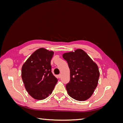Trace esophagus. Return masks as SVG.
Masks as SVG:
<instances>
[{"label": "esophagus", "mask_w": 123, "mask_h": 123, "mask_svg": "<svg viewBox=\"0 0 123 123\" xmlns=\"http://www.w3.org/2000/svg\"><path fill=\"white\" fill-rule=\"evenodd\" d=\"M58 78H59V79H60V78L61 77V74H59V75H58Z\"/></svg>", "instance_id": "esophagus-1"}]
</instances>
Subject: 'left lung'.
<instances>
[{"mask_svg": "<svg viewBox=\"0 0 123 123\" xmlns=\"http://www.w3.org/2000/svg\"><path fill=\"white\" fill-rule=\"evenodd\" d=\"M62 57L70 71V80L66 86L69 95L79 101L88 99L98 84L99 72L97 65L81 49L65 53Z\"/></svg>", "mask_w": 123, "mask_h": 123, "instance_id": "left-lung-1", "label": "left lung"}]
</instances>
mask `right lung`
<instances>
[{
	"instance_id": "right-lung-1",
	"label": "right lung",
	"mask_w": 123,
	"mask_h": 123,
	"mask_svg": "<svg viewBox=\"0 0 123 123\" xmlns=\"http://www.w3.org/2000/svg\"><path fill=\"white\" fill-rule=\"evenodd\" d=\"M54 52L44 48L36 50L24 63L21 78L28 93L36 99H43L51 94L57 79L51 72Z\"/></svg>"
}]
</instances>
